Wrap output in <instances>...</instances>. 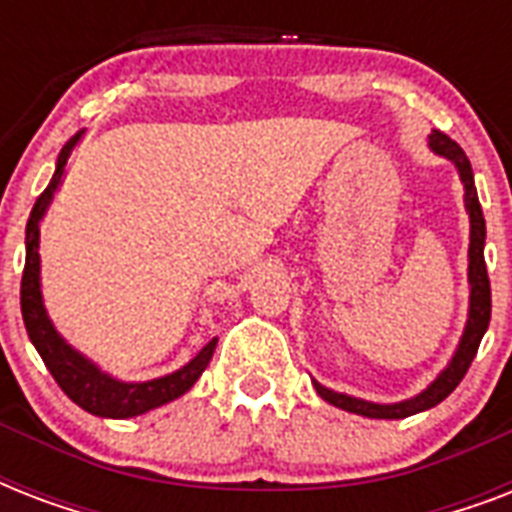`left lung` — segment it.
<instances>
[{"mask_svg":"<svg viewBox=\"0 0 512 512\" xmlns=\"http://www.w3.org/2000/svg\"><path fill=\"white\" fill-rule=\"evenodd\" d=\"M430 148L436 151L438 156H444L457 167L460 172V180L465 185V209L470 215V249H468V281H470V311H468V324H465V332H462V340L454 350L452 361L446 364V369L438 374L436 380L430 382L428 388L417 393L414 398H406V401H398V404H372V401H364V398L345 396V393H337V390L324 388L321 382L313 380L316 385V393H319L327 404L337 406V409H345V412L361 414V417H372V420H404L409 414L425 412L430 406L441 404L449 393H452L457 385L462 382V377L468 374L470 364L478 353V345H481V337L489 329V319H492V287H489V273H486V260H484V241H486V220L484 212H481V204H478L476 183H473V170H470V162L465 151H462L457 143H454L449 135L433 130L428 138Z\"/></svg>","mask_w":512,"mask_h":512,"instance_id":"8db88e82","label":"left lung"}]
</instances>
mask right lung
I'll list each match as a JSON object with an SVG mask.
<instances>
[{"instance_id": "right-lung-1", "label": "right lung", "mask_w": 512, "mask_h": 512, "mask_svg": "<svg viewBox=\"0 0 512 512\" xmlns=\"http://www.w3.org/2000/svg\"><path fill=\"white\" fill-rule=\"evenodd\" d=\"M82 138V132H76L74 138L68 140L58 156V167L52 175L50 185L44 188L42 196L36 199L31 217L26 225V268H23V281H20V311H23V324L26 332L39 350L44 366L50 369L60 390L66 393L74 404H79L84 412L95 414V417H114V420H127V417H138L162 404H170L180 398L185 390L193 388V382L199 380L201 372L207 369L209 358L215 353L217 337L209 340L196 356L177 372L156 377L148 382H122L114 380L111 374L92 364L90 358H84L79 350H74L58 329L52 327L50 316L44 311L42 303V281H39V220L44 217L50 207L52 196L58 191L63 170L74 146Z\"/></svg>"}]
</instances>
